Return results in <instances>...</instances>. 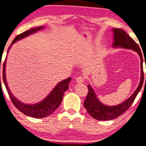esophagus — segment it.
<instances>
[{"label": "esophagus", "mask_w": 146, "mask_h": 146, "mask_svg": "<svg viewBox=\"0 0 146 146\" xmlns=\"http://www.w3.org/2000/svg\"><path fill=\"white\" fill-rule=\"evenodd\" d=\"M76 81L78 84H81V83H83L84 81V77L80 76L76 78Z\"/></svg>", "instance_id": "esophagus-1"}]
</instances>
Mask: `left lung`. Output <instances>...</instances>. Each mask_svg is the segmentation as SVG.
<instances>
[{
  "label": "left lung",
  "instance_id": "obj_1",
  "mask_svg": "<svg viewBox=\"0 0 146 146\" xmlns=\"http://www.w3.org/2000/svg\"><path fill=\"white\" fill-rule=\"evenodd\" d=\"M113 31V47H121L124 48L131 49L139 53L141 58V77L139 85L134 94L123 103L116 106H107L103 105L97 98L96 95L90 85H88V94L84 102V108L91 117L99 121H109L114 119L125 113L132 105L137 94L143 86L144 75L143 69V56L139 45L135 42L132 37L128 35L124 30L119 28H115ZM146 68V67H145ZM146 83V78H145Z\"/></svg>",
  "mask_w": 146,
  "mask_h": 146
}]
</instances>
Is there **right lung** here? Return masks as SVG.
Returning a JSON list of instances; mask_svg holds the SVG:
<instances>
[{"mask_svg": "<svg viewBox=\"0 0 146 146\" xmlns=\"http://www.w3.org/2000/svg\"><path fill=\"white\" fill-rule=\"evenodd\" d=\"M43 28H44V26H39L37 27V28H31L21 33V34L17 35L12 42V44H13L14 42H16L18 40L23 39V38L28 36L30 34H33L34 33H36V31L41 30ZM5 64L6 59L3 66V82H4L6 89H7L8 94H9V96L10 98L12 103L16 107V108L18 109L19 111L23 113L24 114L27 115V116L37 118L46 117V116H49L51 113H53L55 111V110H57V107L60 106L61 102H62L64 92L68 89V84H69L71 78H68L60 82V83H58L57 86L54 88L53 90L51 91L50 94L43 101L40 102L37 104H35V105H25V104L22 103V102H21L19 100H17L12 95L11 91H9V88H8L5 78Z\"/></svg>", "mask_w": 146, "mask_h": 146, "instance_id": "obj_1", "label": "right lung"}]
</instances>
